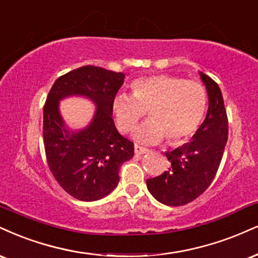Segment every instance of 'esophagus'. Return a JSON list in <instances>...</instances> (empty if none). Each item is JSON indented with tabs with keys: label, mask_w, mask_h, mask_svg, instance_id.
Listing matches in <instances>:
<instances>
[{
	"label": "esophagus",
	"mask_w": 258,
	"mask_h": 258,
	"mask_svg": "<svg viewBox=\"0 0 258 258\" xmlns=\"http://www.w3.org/2000/svg\"><path fill=\"white\" fill-rule=\"evenodd\" d=\"M149 151V149L144 148V147H141V145L136 144L135 145V154L137 155V156H139V155H143V154H147Z\"/></svg>",
	"instance_id": "obj_1"
}]
</instances>
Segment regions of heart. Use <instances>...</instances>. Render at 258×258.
<instances>
[{
	"label": "heart",
	"mask_w": 258,
	"mask_h": 258,
	"mask_svg": "<svg viewBox=\"0 0 258 258\" xmlns=\"http://www.w3.org/2000/svg\"><path fill=\"white\" fill-rule=\"evenodd\" d=\"M132 95L117 94L111 102L116 126L132 131L149 111L150 120L138 127L135 139L154 144L167 137L179 144L197 131L207 110V90L201 83L170 74L142 77L131 84Z\"/></svg>",
	"instance_id": "obj_1"
}]
</instances>
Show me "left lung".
Returning <instances> with one entry per match:
<instances>
[{
	"instance_id": "obj_1",
	"label": "left lung",
	"mask_w": 258,
	"mask_h": 258,
	"mask_svg": "<svg viewBox=\"0 0 258 258\" xmlns=\"http://www.w3.org/2000/svg\"><path fill=\"white\" fill-rule=\"evenodd\" d=\"M209 108L192 142L166 153L169 168L147 180L148 190L161 203L185 206L200 197L215 178L228 138V119L219 85L201 72Z\"/></svg>"
}]
</instances>
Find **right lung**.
I'll use <instances>...</instances> for the list:
<instances>
[{
    "label": "right lung",
    "mask_w": 258,
    "mask_h": 258,
    "mask_svg": "<svg viewBox=\"0 0 258 258\" xmlns=\"http://www.w3.org/2000/svg\"><path fill=\"white\" fill-rule=\"evenodd\" d=\"M125 74L96 66H83L55 80L43 111V141L50 172L68 195L92 202L109 195L119 184L121 164L135 155L133 143L117 132L111 102ZM85 95L98 107L92 123L70 133L58 113V101Z\"/></svg>",
    "instance_id": "right-lung-1"
}]
</instances>
